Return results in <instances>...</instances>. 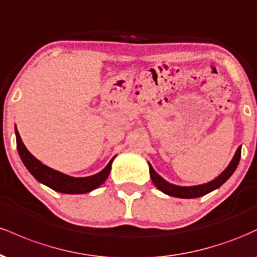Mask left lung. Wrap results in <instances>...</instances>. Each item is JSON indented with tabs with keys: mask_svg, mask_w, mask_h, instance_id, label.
Returning <instances> with one entry per match:
<instances>
[{
	"mask_svg": "<svg viewBox=\"0 0 257 257\" xmlns=\"http://www.w3.org/2000/svg\"><path fill=\"white\" fill-rule=\"evenodd\" d=\"M240 153H241V146L238 147V150L235 151L234 156H233L231 163L228 164V167L220 174L217 178H215L211 181L206 182V184L202 185H196V186H178L173 185L170 182H168L162 178L159 174L156 173V170L153 169L151 164L149 163L150 168V178H151L153 185L158 188L159 191H162L163 193L168 194V196L172 197H178V198H198V197L205 196L211 191L219 188L221 185H223L225 182L231 178V175L234 173V170L237 169L238 163H239L240 159Z\"/></svg>",
	"mask_w": 257,
	"mask_h": 257,
	"instance_id": "1",
	"label": "left lung"
}]
</instances>
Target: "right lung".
I'll use <instances>...</instances> for the list:
<instances>
[{"instance_id": "obj_1", "label": "right lung", "mask_w": 257, "mask_h": 257, "mask_svg": "<svg viewBox=\"0 0 257 257\" xmlns=\"http://www.w3.org/2000/svg\"><path fill=\"white\" fill-rule=\"evenodd\" d=\"M16 137H17V149L19 152L20 158H22L23 163L26 167V169L31 173V175L37 180L41 184L48 186L52 190L57 191L60 193H67V194H82L88 193L90 191L98 188L100 185H102L108 178V174L111 172V166L113 159L116 158L112 157V159L108 162L101 172H99L95 175L85 176V178H73V176L66 175L58 170L52 169V168L44 166L42 162H40L36 157L31 155L28 151L24 144H23L22 138H20L19 133L17 131L16 126Z\"/></svg>"}]
</instances>
